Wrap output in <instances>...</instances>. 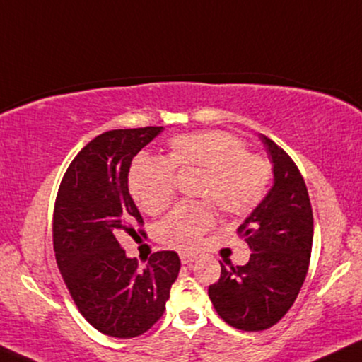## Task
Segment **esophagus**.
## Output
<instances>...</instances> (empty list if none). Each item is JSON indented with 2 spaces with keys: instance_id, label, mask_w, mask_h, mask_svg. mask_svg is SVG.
Returning a JSON list of instances; mask_svg holds the SVG:
<instances>
[{
  "instance_id": "1",
  "label": "esophagus",
  "mask_w": 362,
  "mask_h": 362,
  "mask_svg": "<svg viewBox=\"0 0 362 362\" xmlns=\"http://www.w3.org/2000/svg\"><path fill=\"white\" fill-rule=\"evenodd\" d=\"M180 257H181L182 265H188V263H193V262L198 260V257L193 255V253H186V252H181Z\"/></svg>"
}]
</instances>
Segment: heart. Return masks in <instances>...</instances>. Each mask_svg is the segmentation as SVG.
<instances>
[{"label":"heart","mask_w":362,"mask_h":362,"mask_svg":"<svg viewBox=\"0 0 362 362\" xmlns=\"http://www.w3.org/2000/svg\"><path fill=\"white\" fill-rule=\"evenodd\" d=\"M174 168L204 173L198 196L211 199L223 215L240 218L262 203L270 181L265 160L250 156L238 137L223 131L182 134L169 144L168 159L137 158L129 173V188L142 211L158 215L173 202ZM215 221L206 203L177 206L156 226L159 242L174 248H191Z\"/></svg>","instance_id":"heart-1"}]
</instances>
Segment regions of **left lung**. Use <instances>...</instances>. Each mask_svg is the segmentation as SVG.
I'll return each instance as SVG.
<instances>
[{
    "instance_id": "1",
    "label": "left lung",
    "mask_w": 362,
    "mask_h": 362,
    "mask_svg": "<svg viewBox=\"0 0 362 362\" xmlns=\"http://www.w3.org/2000/svg\"><path fill=\"white\" fill-rule=\"evenodd\" d=\"M272 163L274 185L240 225L252 250L242 267L221 263V276L208 296L218 315L240 331H263L293 305L310 262L314 218L304 177L274 141L258 136Z\"/></svg>"
}]
</instances>
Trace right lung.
<instances>
[{"instance_id": "1", "label": "right lung", "mask_w": 362, "mask_h": 362, "mask_svg": "<svg viewBox=\"0 0 362 362\" xmlns=\"http://www.w3.org/2000/svg\"><path fill=\"white\" fill-rule=\"evenodd\" d=\"M163 127L115 129L75 156L58 189L53 250L80 314L110 337H137L160 319L180 274L176 252H156L146 267L129 258L120 231L136 233L142 216L129 193V168Z\"/></svg>"}]
</instances>
